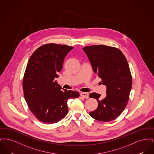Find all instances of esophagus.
<instances>
[{
  "label": "esophagus",
  "instance_id": "esophagus-1",
  "mask_svg": "<svg viewBox=\"0 0 154 154\" xmlns=\"http://www.w3.org/2000/svg\"><path fill=\"white\" fill-rule=\"evenodd\" d=\"M80 95L82 97L85 98V99H88V97H89L88 94L86 93V92H81L80 94Z\"/></svg>",
  "mask_w": 154,
  "mask_h": 154
}]
</instances>
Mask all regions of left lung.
<instances>
[{
  "label": "left lung",
  "instance_id": "8db88e82",
  "mask_svg": "<svg viewBox=\"0 0 154 154\" xmlns=\"http://www.w3.org/2000/svg\"><path fill=\"white\" fill-rule=\"evenodd\" d=\"M82 50L94 72L102 79L100 84L107 88L103 99L96 93L89 94L90 98L98 102L97 108L89 115L99 121H112L127 106L132 88V75L126 58L119 49L104 45L87 46Z\"/></svg>",
  "mask_w": 154,
  "mask_h": 154
}]
</instances>
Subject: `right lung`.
Instances as JSON below:
<instances>
[{
    "label": "right lung",
    "instance_id": "add662e5",
    "mask_svg": "<svg viewBox=\"0 0 154 154\" xmlns=\"http://www.w3.org/2000/svg\"><path fill=\"white\" fill-rule=\"evenodd\" d=\"M73 48L66 45L44 44L32 54L26 67L22 82L25 99L32 114L45 124L57 123L65 117L68 99L80 96L76 91L62 90L55 81L66 55Z\"/></svg>",
    "mask_w": 154,
    "mask_h": 154
}]
</instances>
